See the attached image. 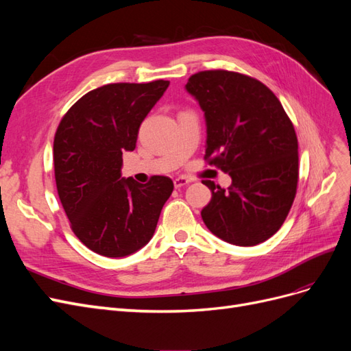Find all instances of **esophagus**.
<instances>
[{"mask_svg":"<svg viewBox=\"0 0 351 351\" xmlns=\"http://www.w3.org/2000/svg\"><path fill=\"white\" fill-rule=\"evenodd\" d=\"M190 182H192V180L187 178V177H177V178L174 180V186L178 189V187H183V186L189 184Z\"/></svg>","mask_w":351,"mask_h":351,"instance_id":"esophagus-1","label":"esophagus"}]
</instances>
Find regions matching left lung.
<instances>
[{
	"mask_svg": "<svg viewBox=\"0 0 351 351\" xmlns=\"http://www.w3.org/2000/svg\"><path fill=\"white\" fill-rule=\"evenodd\" d=\"M186 90L205 114V159L231 177L200 215L230 244L256 246L280 230L295 196L299 145L278 98L256 79L227 70L193 74Z\"/></svg>",
	"mask_w": 351,
	"mask_h": 351,
	"instance_id": "8db88e82",
	"label": "left lung"
}]
</instances>
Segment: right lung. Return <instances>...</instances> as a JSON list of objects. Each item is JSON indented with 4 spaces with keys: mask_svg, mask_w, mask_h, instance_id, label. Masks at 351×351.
Instances as JSON below:
<instances>
[{
    "mask_svg": "<svg viewBox=\"0 0 351 351\" xmlns=\"http://www.w3.org/2000/svg\"><path fill=\"white\" fill-rule=\"evenodd\" d=\"M169 82L112 83L82 97L62 117L54 139L56 183L71 230L92 252L123 258L146 246L173 193V180L147 184L121 176L123 152Z\"/></svg>",
    "mask_w": 351,
    "mask_h": 351,
    "instance_id": "right-lung-1",
    "label": "right lung"
}]
</instances>
